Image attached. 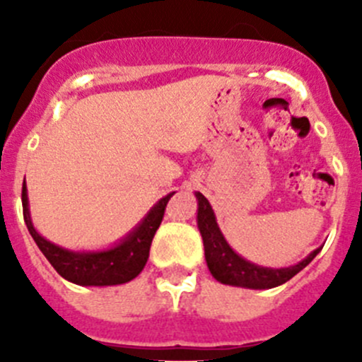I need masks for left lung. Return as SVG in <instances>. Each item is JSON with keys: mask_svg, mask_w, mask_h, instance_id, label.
<instances>
[{"mask_svg": "<svg viewBox=\"0 0 362 362\" xmlns=\"http://www.w3.org/2000/svg\"><path fill=\"white\" fill-rule=\"evenodd\" d=\"M194 194L198 199V217L196 218H198V229L203 238L204 259H206L211 276L217 282L226 284V286L245 287V289H273L298 275L322 249L319 247L312 254L306 255L303 261L289 268H266V266L254 264L231 249L218 228L211 204L202 192H194Z\"/></svg>", "mask_w": 362, "mask_h": 362, "instance_id": "left-lung-1", "label": "left lung"}]
</instances>
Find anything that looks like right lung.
<instances>
[{
  "mask_svg": "<svg viewBox=\"0 0 362 362\" xmlns=\"http://www.w3.org/2000/svg\"><path fill=\"white\" fill-rule=\"evenodd\" d=\"M173 194L175 192H170L160 198L133 231L105 250H68L43 238L33 226L25 180L23 185V211L29 235L63 279L86 287L120 286L136 279L147 264L152 238L163 221L164 208Z\"/></svg>",
  "mask_w": 362,
  "mask_h": 362,
  "instance_id": "right-lung-1",
  "label": "right lung"
}]
</instances>
